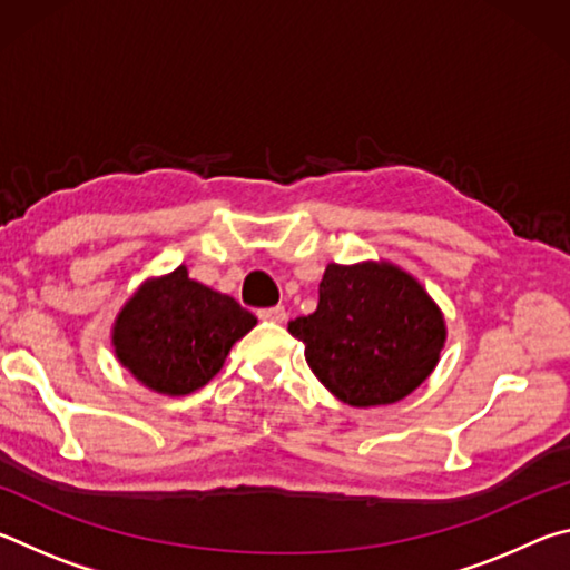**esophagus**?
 <instances>
[{"label": "esophagus", "mask_w": 570, "mask_h": 570, "mask_svg": "<svg viewBox=\"0 0 570 570\" xmlns=\"http://www.w3.org/2000/svg\"><path fill=\"white\" fill-rule=\"evenodd\" d=\"M258 320H262V322H274V324H284L286 322V308L284 306L258 308Z\"/></svg>", "instance_id": "34e87169"}]
</instances>
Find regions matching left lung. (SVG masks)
I'll list each match as a JSON object with an SVG mask.
<instances>
[{
    "mask_svg": "<svg viewBox=\"0 0 570 570\" xmlns=\"http://www.w3.org/2000/svg\"><path fill=\"white\" fill-rule=\"evenodd\" d=\"M312 372L336 400L377 407L430 377L445 346V320L417 278L390 262L330 264L320 304L288 322Z\"/></svg>",
    "mask_w": 570,
    "mask_h": 570,
    "instance_id": "1",
    "label": "left lung"
}]
</instances>
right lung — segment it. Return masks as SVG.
<instances>
[{"instance_id":"1","label":"right lung","mask_w":570,"mask_h":570,"mask_svg":"<svg viewBox=\"0 0 570 570\" xmlns=\"http://www.w3.org/2000/svg\"><path fill=\"white\" fill-rule=\"evenodd\" d=\"M256 316L236 298L188 278L178 266L150 278L120 308L112 324L115 356L148 390L180 397L216 377Z\"/></svg>"}]
</instances>
